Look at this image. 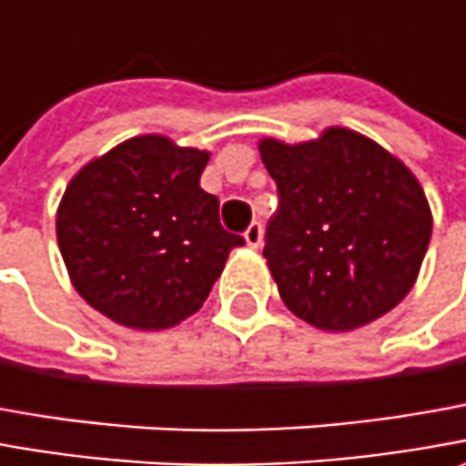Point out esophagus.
Instances as JSON below:
<instances>
[{
    "label": "esophagus",
    "instance_id": "1",
    "mask_svg": "<svg viewBox=\"0 0 466 466\" xmlns=\"http://www.w3.org/2000/svg\"><path fill=\"white\" fill-rule=\"evenodd\" d=\"M245 242H248V248L258 249L263 245V224L260 221H252L248 227V232H245Z\"/></svg>",
    "mask_w": 466,
    "mask_h": 466
}]
</instances>
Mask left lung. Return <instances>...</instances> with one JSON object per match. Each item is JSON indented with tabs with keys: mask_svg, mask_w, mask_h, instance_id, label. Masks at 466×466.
<instances>
[{
	"mask_svg": "<svg viewBox=\"0 0 466 466\" xmlns=\"http://www.w3.org/2000/svg\"><path fill=\"white\" fill-rule=\"evenodd\" d=\"M258 149L281 196L263 258L283 304L328 332L394 309L415 286L433 229L412 169L343 126L301 144L265 137Z\"/></svg>",
	"mask_w": 466,
	"mask_h": 466,
	"instance_id": "1",
	"label": "left lung"
}]
</instances>
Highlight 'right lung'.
<instances>
[{"label":"right lung","instance_id":"add662e5","mask_svg":"<svg viewBox=\"0 0 466 466\" xmlns=\"http://www.w3.org/2000/svg\"><path fill=\"white\" fill-rule=\"evenodd\" d=\"M211 154L144 134L74 175L56 239L76 294L131 329H167L203 307L242 237L218 224L201 187Z\"/></svg>","mask_w":466,"mask_h":466}]
</instances>
